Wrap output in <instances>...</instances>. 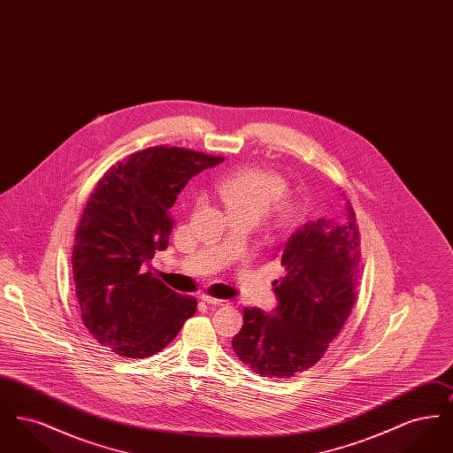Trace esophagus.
<instances>
[{
  "mask_svg": "<svg viewBox=\"0 0 453 453\" xmlns=\"http://www.w3.org/2000/svg\"><path fill=\"white\" fill-rule=\"evenodd\" d=\"M200 299L203 302H207V303H212V305H227V303H229L227 301L216 299V297H212V296H209V294H202V296H200Z\"/></svg>",
  "mask_w": 453,
  "mask_h": 453,
  "instance_id": "esophagus-1",
  "label": "esophagus"
}]
</instances>
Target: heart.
<instances>
[{"mask_svg":"<svg viewBox=\"0 0 453 453\" xmlns=\"http://www.w3.org/2000/svg\"><path fill=\"white\" fill-rule=\"evenodd\" d=\"M285 188L287 183L280 174L259 168H241L217 181V194L229 216L244 214L258 219L270 211L280 227L292 226L299 219L297 205L280 200Z\"/></svg>","mask_w":453,"mask_h":453,"instance_id":"obj_1","label":"heart"}]
</instances>
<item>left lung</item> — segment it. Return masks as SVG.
Wrapping results in <instances>:
<instances>
[{"mask_svg": "<svg viewBox=\"0 0 453 453\" xmlns=\"http://www.w3.org/2000/svg\"><path fill=\"white\" fill-rule=\"evenodd\" d=\"M360 231L349 202L338 219H318L296 231L279 255L272 314L246 307L233 338L237 358L261 377L288 379L323 358L357 299Z\"/></svg>", "mask_w": 453, "mask_h": 453, "instance_id": "obj_1", "label": "left lung"}]
</instances>
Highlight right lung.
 Instances as JSON below:
<instances>
[{"mask_svg":"<svg viewBox=\"0 0 453 453\" xmlns=\"http://www.w3.org/2000/svg\"><path fill=\"white\" fill-rule=\"evenodd\" d=\"M222 161L187 148H148L111 166L89 196L74 237L73 279L89 334L119 357L156 355L194 316L196 299L144 272V263L168 246L176 195Z\"/></svg>","mask_w":453,"mask_h":453,"instance_id":"obj_1","label":"right lung"}]
</instances>
